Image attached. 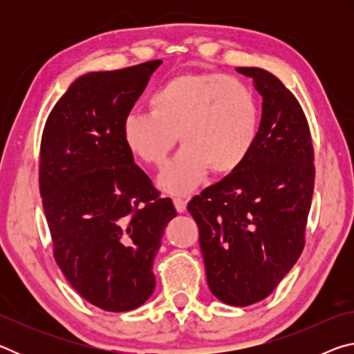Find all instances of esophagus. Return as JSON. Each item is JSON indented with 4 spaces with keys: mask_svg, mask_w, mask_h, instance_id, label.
Segmentation results:
<instances>
[{
    "mask_svg": "<svg viewBox=\"0 0 354 354\" xmlns=\"http://www.w3.org/2000/svg\"><path fill=\"white\" fill-rule=\"evenodd\" d=\"M173 203H175V207H176V211L179 214L185 212V207H187V201H185L183 196H175V198H173Z\"/></svg>",
    "mask_w": 354,
    "mask_h": 354,
    "instance_id": "1",
    "label": "esophagus"
}]
</instances>
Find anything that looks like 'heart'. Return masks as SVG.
Wrapping results in <instances>:
<instances>
[{"label": "heart", "instance_id": "b5f03b06", "mask_svg": "<svg viewBox=\"0 0 354 354\" xmlns=\"http://www.w3.org/2000/svg\"><path fill=\"white\" fill-rule=\"evenodd\" d=\"M149 111L124 118L123 139L136 158L160 167L179 136L184 148L159 176L160 187L176 195L195 189L209 169L215 175L236 171L259 134L254 92L221 73L171 77L149 97Z\"/></svg>", "mask_w": 354, "mask_h": 354}]
</instances>
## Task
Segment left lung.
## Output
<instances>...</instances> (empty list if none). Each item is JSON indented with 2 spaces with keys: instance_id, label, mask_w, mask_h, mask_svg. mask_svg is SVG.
Returning a JSON list of instances; mask_svg holds the SVG:
<instances>
[{
  "instance_id": "1",
  "label": "left lung",
  "mask_w": 354,
  "mask_h": 354,
  "mask_svg": "<svg viewBox=\"0 0 354 354\" xmlns=\"http://www.w3.org/2000/svg\"><path fill=\"white\" fill-rule=\"evenodd\" d=\"M237 71L262 97L256 145L187 209L200 230L209 289L231 306H250L270 295L301 254L315 170L306 117L292 92L262 68Z\"/></svg>"
}]
</instances>
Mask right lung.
Listing matches in <instances>:
<instances>
[{
  "mask_svg": "<svg viewBox=\"0 0 354 354\" xmlns=\"http://www.w3.org/2000/svg\"><path fill=\"white\" fill-rule=\"evenodd\" d=\"M162 61L92 71L48 115L40 195L57 266L100 309L139 308L156 286L153 261L176 217L123 139V122Z\"/></svg>",
  "mask_w": 354,
  "mask_h": 354,
  "instance_id": "add662e5",
  "label": "right lung"
}]
</instances>
